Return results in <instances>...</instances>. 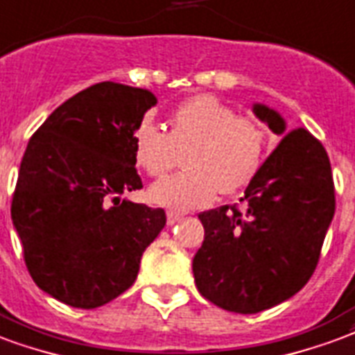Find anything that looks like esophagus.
<instances>
[{"label":"esophagus","mask_w":355,"mask_h":355,"mask_svg":"<svg viewBox=\"0 0 355 355\" xmlns=\"http://www.w3.org/2000/svg\"><path fill=\"white\" fill-rule=\"evenodd\" d=\"M181 217H183L181 213L168 211V213H166V223H168V225H175L178 220H181Z\"/></svg>","instance_id":"1"}]
</instances>
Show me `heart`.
<instances>
[{
	"instance_id": "obj_1",
	"label": "heart",
	"mask_w": 355,
	"mask_h": 355,
	"mask_svg": "<svg viewBox=\"0 0 355 355\" xmlns=\"http://www.w3.org/2000/svg\"><path fill=\"white\" fill-rule=\"evenodd\" d=\"M185 151L187 170L149 187L157 206L187 211L247 187L266 161L268 130L213 95H196L170 114L168 132L153 123L135 132V161L151 178L170 172Z\"/></svg>"
}]
</instances>
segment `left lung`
Segmentation results:
<instances>
[{
  "instance_id": "1",
  "label": "left lung",
  "mask_w": 355,
  "mask_h": 355,
  "mask_svg": "<svg viewBox=\"0 0 355 355\" xmlns=\"http://www.w3.org/2000/svg\"><path fill=\"white\" fill-rule=\"evenodd\" d=\"M252 114L282 137L245 189L247 207L200 213L204 243L194 254L198 292L217 307L262 313L300 292L316 269L335 213L331 164L305 129L254 103Z\"/></svg>"
}]
</instances>
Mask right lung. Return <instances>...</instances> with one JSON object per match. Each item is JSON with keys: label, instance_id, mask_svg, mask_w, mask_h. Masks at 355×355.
Listing matches in <instances>:
<instances>
[{"label": "right lung", "instance_id": "1", "mask_svg": "<svg viewBox=\"0 0 355 355\" xmlns=\"http://www.w3.org/2000/svg\"><path fill=\"white\" fill-rule=\"evenodd\" d=\"M149 89L101 82L58 106L29 138L10 217L31 279L76 309H97L137 281L166 215L121 198L142 189L135 132Z\"/></svg>", "mask_w": 355, "mask_h": 355}]
</instances>
